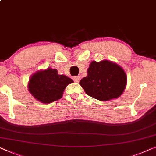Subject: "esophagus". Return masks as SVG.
<instances>
[{
	"mask_svg": "<svg viewBox=\"0 0 156 156\" xmlns=\"http://www.w3.org/2000/svg\"><path fill=\"white\" fill-rule=\"evenodd\" d=\"M80 80V76H74L73 77V80L75 81L76 83H78Z\"/></svg>",
	"mask_w": 156,
	"mask_h": 156,
	"instance_id": "obj_1",
	"label": "esophagus"
}]
</instances>
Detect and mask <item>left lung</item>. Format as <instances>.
<instances>
[{"label": "left lung", "mask_w": 156, "mask_h": 156, "mask_svg": "<svg viewBox=\"0 0 156 156\" xmlns=\"http://www.w3.org/2000/svg\"><path fill=\"white\" fill-rule=\"evenodd\" d=\"M126 84L124 70L107 60L92 62L87 69V76L80 81L86 94L100 101H108L120 96Z\"/></svg>", "instance_id": "8db88e82"}]
</instances>
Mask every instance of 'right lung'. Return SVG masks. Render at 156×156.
Returning a JSON list of instances; mask_svg holds the SVG:
<instances>
[{
  "label": "right lung",
  "mask_w": 156,
  "mask_h": 156,
  "mask_svg": "<svg viewBox=\"0 0 156 156\" xmlns=\"http://www.w3.org/2000/svg\"><path fill=\"white\" fill-rule=\"evenodd\" d=\"M73 83L70 78L59 75L56 69L49 68L38 71L30 78L29 92L42 103H51L61 99L63 92L69 84Z\"/></svg>",
  "instance_id": "obj_1"
}]
</instances>
